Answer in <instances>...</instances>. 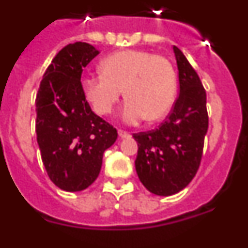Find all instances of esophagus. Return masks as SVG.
I'll use <instances>...</instances> for the list:
<instances>
[{
	"label": "esophagus",
	"mask_w": 248,
	"mask_h": 248,
	"mask_svg": "<svg viewBox=\"0 0 248 248\" xmlns=\"http://www.w3.org/2000/svg\"><path fill=\"white\" fill-rule=\"evenodd\" d=\"M118 135H119V138H122V139H125V138L130 137V134L124 130H118Z\"/></svg>",
	"instance_id": "1"
}]
</instances>
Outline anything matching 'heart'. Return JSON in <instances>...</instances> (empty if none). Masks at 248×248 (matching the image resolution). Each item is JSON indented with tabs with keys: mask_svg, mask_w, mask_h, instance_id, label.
<instances>
[{
	"mask_svg": "<svg viewBox=\"0 0 248 248\" xmlns=\"http://www.w3.org/2000/svg\"><path fill=\"white\" fill-rule=\"evenodd\" d=\"M99 76L82 78L85 100L99 115H108L123 91L128 98L122 109L123 123L135 125L145 118L163 119L175 102L177 80L171 63L164 57L139 49L119 50L105 57Z\"/></svg>",
	"mask_w": 248,
	"mask_h": 248,
	"instance_id": "b5f03b06",
	"label": "heart"
}]
</instances>
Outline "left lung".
Instances as JSON below:
<instances>
[{"mask_svg": "<svg viewBox=\"0 0 248 248\" xmlns=\"http://www.w3.org/2000/svg\"><path fill=\"white\" fill-rule=\"evenodd\" d=\"M180 94L171 113L157 129L134 134L135 169L144 186L159 196L177 194L196 175L209 128L206 92L198 73L177 47H172Z\"/></svg>", "mask_w": 248, "mask_h": 248, "instance_id": "left-lung-1", "label": "left lung"}]
</instances>
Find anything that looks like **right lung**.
<instances>
[{
    "label": "right lung",
    "instance_id": "1",
    "mask_svg": "<svg viewBox=\"0 0 248 248\" xmlns=\"http://www.w3.org/2000/svg\"><path fill=\"white\" fill-rule=\"evenodd\" d=\"M98 54L89 43L65 46L37 93V143L48 176L64 191H82L95 181L104 151L118 138L115 128L93 113L82 92L83 68Z\"/></svg>",
    "mask_w": 248,
    "mask_h": 248
}]
</instances>
